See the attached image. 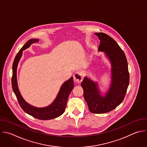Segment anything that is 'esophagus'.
Instances as JSON below:
<instances>
[{
	"instance_id": "1",
	"label": "esophagus",
	"mask_w": 147,
	"mask_h": 147,
	"mask_svg": "<svg viewBox=\"0 0 147 147\" xmlns=\"http://www.w3.org/2000/svg\"><path fill=\"white\" fill-rule=\"evenodd\" d=\"M74 80L76 82H77L78 83H80L83 80V76H82V74H81V73L78 72V71L74 75Z\"/></svg>"
}]
</instances>
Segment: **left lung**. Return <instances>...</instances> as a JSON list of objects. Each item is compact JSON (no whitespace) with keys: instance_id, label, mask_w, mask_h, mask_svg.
<instances>
[{"instance_id":"obj_1","label":"left lung","mask_w":147,"mask_h":147,"mask_svg":"<svg viewBox=\"0 0 147 147\" xmlns=\"http://www.w3.org/2000/svg\"><path fill=\"white\" fill-rule=\"evenodd\" d=\"M100 40L99 51H105L111 62L112 82L105 97L101 96L97 84L85 77L81 85L89 111L94 114L110 112L123 100L129 84V73L125 54L118 43L104 33H94Z\"/></svg>"}]
</instances>
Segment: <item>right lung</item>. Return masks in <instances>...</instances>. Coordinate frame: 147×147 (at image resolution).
<instances>
[{"label": "right lung", "mask_w": 147, "mask_h": 147, "mask_svg": "<svg viewBox=\"0 0 147 147\" xmlns=\"http://www.w3.org/2000/svg\"><path fill=\"white\" fill-rule=\"evenodd\" d=\"M38 41V39H30L28 41L17 53L13 64V76L11 84L13 90L17 97L18 103L22 109L33 117L41 119L48 120L57 118L61 115L65 111L67 100L70 93L74 87L73 77L66 81L62 86L61 90L55 101L50 105L44 108H36L29 105L22 98L18 90L17 81V69L19 61L22 56V51L28 48L30 44Z\"/></svg>", "instance_id": "right-lung-1"}]
</instances>
